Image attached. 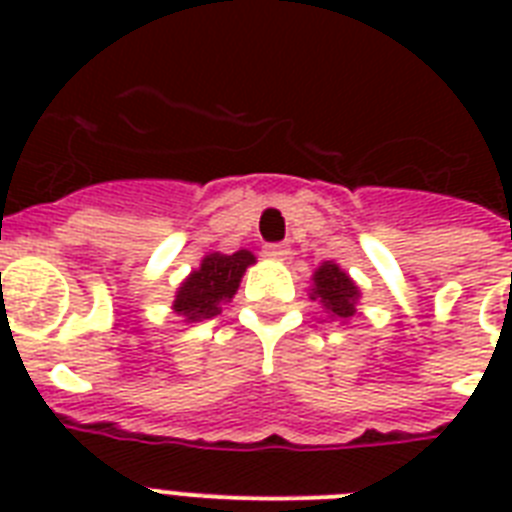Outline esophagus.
<instances>
[{
	"label": "esophagus",
	"mask_w": 512,
	"mask_h": 512,
	"mask_svg": "<svg viewBox=\"0 0 512 512\" xmlns=\"http://www.w3.org/2000/svg\"><path fill=\"white\" fill-rule=\"evenodd\" d=\"M263 255L271 257V260H284L289 255V247L287 244H265Z\"/></svg>",
	"instance_id": "esophagus-1"
}]
</instances>
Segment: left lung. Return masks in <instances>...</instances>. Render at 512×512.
<instances>
[{"label": "left lung", "mask_w": 512, "mask_h": 512, "mask_svg": "<svg viewBox=\"0 0 512 512\" xmlns=\"http://www.w3.org/2000/svg\"><path fill=\"white\" fill-rule=\"evenodd\" d=\"M358 297H361V292H358L356 281L350 279L348 273L342 271L337 263H332V260L321 263L319 271L313 273L311 300H321L324 311L332 319H353L356 316Z\"/></svg>", "instance_id": "1"}]
</instances>
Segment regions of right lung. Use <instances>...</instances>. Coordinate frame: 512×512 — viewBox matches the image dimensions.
Segmentation results:
<instances>
[{"mask_svg": "<svg viewBox=\"0 0 512 512\" xmlns=\"http://www.w3.org/2000/svg\"><path fill=\"white\" fill-rule=\"evenodd\" d=\"M252 263H255V255L247 249H239L233 255L212 252L180 284L172 311L183 316L188 324L215 319L217 313L223 311V305L231 303V297L241 284V276Z\"/></svg>", "mask_w": 512, "mask_h": 512, "instance_id": "obj_1", "label": "right lung"}]
</instances>
